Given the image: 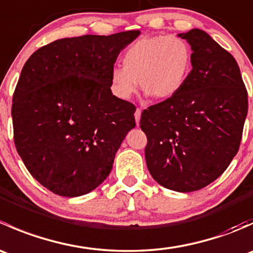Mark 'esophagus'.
<instances>
[{"mask_svg":"<svg viewBox=\"0 0 253 253\" xmlns=\"http://www.w3.org/2000/svg\"><path fill=\"white\" fill-rule=\"evenodd\" d=\"M141 114H142V110L139 108H137L136 112H134V119H136L137 125L139 124V120H141Z\"/></svg>","mask_w":253,"mask_h":253,"instance_id":"1","label":"esophagus"}]
</instances>
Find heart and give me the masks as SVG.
<instances>
[{
  "label": "heart",
  "instance_id": "1",
  "mask_svg": "<svg viewBox=\"0 0 253 253\" xmlns=\"http://www.w3.org/2000/svg\"><path fill=\"white\" fill-rule=\"evenodd\" d=\"M190 42L175 35H154L136 40L122 56L124 67L110 73L111 90L127 100L139 85L157 100L172 98L182 89L192 71Z\"/></svg>",
  "mask_w": 253,
  "mask_h": 253
}]
</instances>
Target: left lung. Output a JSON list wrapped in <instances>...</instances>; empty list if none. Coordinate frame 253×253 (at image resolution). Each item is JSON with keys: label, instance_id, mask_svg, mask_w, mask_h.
Listing matches in <instances>:
<instances>
[{"label": "left lung", "instance_id": "8db88e82", "mask_svg": "<svg viewBox=\"0 0 253 253\" xmlns=\"http://www.w3.org/2000/svg\"><path fill=\"white\" fill-rule=\"evenodd\" d=\"M178 37L190 42L192 71L172 98L143 110L148 170L163 187L201 190L219 177L240 148L247 115V90L230 52L206 32Z\"/></svg>", "mask_w": 253, "mask_h": 253}]
</instances>
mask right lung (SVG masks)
<instances>
[{"instance_id":"right-lung-1","label":"right lung","mask_w":253,"mask_h":253,"mask_svg":"<svg viewBox=\"0 0 253 253\" xmlns=\"http://www.w3.org/2000/svg\"><path fill=\"white\" fill-rule=\"evenodd\" d=\"M139 30L83 35L38 48L13 94L14 144L28 171L48 191L78 197L98 187L136 126L132 103L112 95L110 73Z\"/></svg>"}]
</instances>
